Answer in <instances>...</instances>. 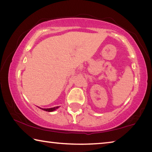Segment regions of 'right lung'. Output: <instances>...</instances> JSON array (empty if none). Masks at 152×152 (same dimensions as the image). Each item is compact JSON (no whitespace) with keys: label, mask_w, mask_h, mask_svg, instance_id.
<instances>
[{"label":"right lung","mask_w":152,"mask_h":152,"mask_svg":"<svg viewBox=\"0 0 152 152\" xmlns=\"http://www.w3.org/2000/svg\"><path fill=\"white\" fill-rule=\"evenodd\" d=\"M59 107H53V108H50V109H42V108H40V109H42L43 110H45V111H48V112H51V111H53V110H55L56 109H58Z\"/></svg>","instance_id":"right-lung-1"}]
</instances>
